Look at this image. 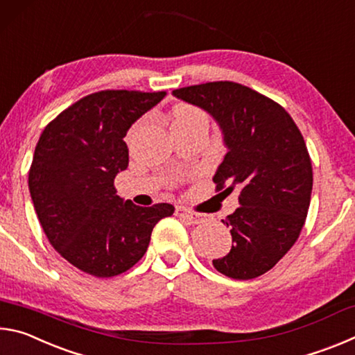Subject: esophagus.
Segmentation results:
<instances>
[{
    "label": "esophagus",
    "instance_id": "obj_1",
    "mask_svg": "<svg viewBox=\"0 0 355 355\" xmlns=\"http://www.w3.org/2000/svg\"><path fill=\"white\" fill-rule=\"evenodd\" d=\"M175 214L180 216V218H182L183 220H186V222H188V224H192V225L202 224V222H205L207 218H208L207 214L192 213V211H189V209H186V208H183V207H177Z\"/></svg>",
    "mask_w": 355,
    "mask_h": 355
}]
</instances>
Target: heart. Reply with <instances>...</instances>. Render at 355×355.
Masks as SVG:
<instances>
[{"instance_id": "obj_1", "label": "heart", "mask_w": 355, "mask_h": 355, "mask_svg": "<svg viewBox=\"0 0 355 355\" xmlns=\"http://www.w3.org/2000/svg\"><path fill=\"white\" fill-rule=\"evenodd\" d=\"M200 119H207V116L199 110V107L191 105H178L175 110H173L172 127H184V125H189Z\"/></svg>"}]
</instances>
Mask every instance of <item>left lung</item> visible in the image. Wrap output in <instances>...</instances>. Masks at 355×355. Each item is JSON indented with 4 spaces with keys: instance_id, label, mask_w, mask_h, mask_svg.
<instances>
[{
    "instance_id": "1",
    "label": "left lung",
    "mask_w": 355,
    "mask_h": 355,
    "mask_svg": "<svg viewBox=\"0 0 355 355\" xmlns=\"http://www.w3.org/2000/svg\"><path fill=\"white\" fill-rule=\"evenodd\" d=\"M172 95L219 125L227 155L213 182L218 191L239 189V208L222 220L232 249L214 268L235 280L255 279L293 248L307 218L313 172L304 137L284 107L243 84H197Z\"/></svg>"
}]
</instances>
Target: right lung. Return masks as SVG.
Here are the masks:
<instances>
[{
  "mask_svg": "<svg viewBox=\"0 0 355 355\" xmlns=\"http://www.w3.org/2000/svg\"><path fill=\"white\" fill-rule=\"evenodd\" d=\"M166 92L101 91L87 95L45 127L28 186L48 241L70 264L114 277L141 260L171 203L144 208L117 196L114 178L128 167L123 137Z\"/></svg>",
  "mask_w": 355,
  "mask_h": 355,
  "instance_id": "right-lung-1",
  "label": "right lung"
}]
</instances>
